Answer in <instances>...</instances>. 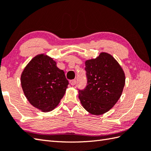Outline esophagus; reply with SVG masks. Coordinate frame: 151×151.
<instances>
[{
	"label": "esophagus",
	"mask_w": 151,
	"mask_h": 151,
	"mask_svg": "<svg viewBox=\"0 0 151 151\" xmlns=\"http://www.w3.org/2000/svg\"><path fill=\"white\" fill-rule=\"evenodd\" d=\"M69 83L70 84V85L75 86L76 84V81H75V80H72V81H70Z\"/></svg>",
	"instance_id": "1"
}]
</instances>
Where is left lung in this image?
<instances>
[{
    "mask_svg": "<svg viewBox=\"0 0 151 151\" xmlns=\"http://www.w3.org/2000/svg\"><path fill=\"white\" fill-rule=\"evenodd\" d=\"M87 86L78 91L82 106L93 115L108 111L121 97L125 84L123 69L111 54L101 52L85 62Z\"/></svg>",
    "mask_w": 151,
    "mask_h": 151,
    "instance_id": "left-lung-1",
    "label": "left lung"
}]
</instances>
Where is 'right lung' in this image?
<instances>
[{"label": "right lung", "mask_w": 151, "mask_h": 151, "mask_svg": "<svg viewBox=\"0 0 151 151\" xmlns=\"http://www.w3.org/2000/svg\"><path fill=\"white\" fill-rule=\"evenodd\" d=\"M21 83L28 101L43 112L52 111L58 105L69 84L63 70L44 54L34 57L24 67Z\"/></svg>", "instance_id": "1"}]
</instances>
